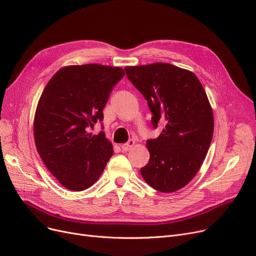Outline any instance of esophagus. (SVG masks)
I'll return each mask as SVG.
<instances>
[{"label": "esophagus", "mask_w": 256, "mask_h": 256, "mask_svg": "<svg viewBox=\"0 0 256 256\" xmlns=\"http://www.w3.org/2000/svg\"><path fill=\"white\" fill-rule=\"evenodd\" d=\"M134 145H135V141H134V140H128V142H126V143L121 145V148H122L124 152H128V150H132V147Z\"/></svg>", "instance_id": "1"}]
</instances>
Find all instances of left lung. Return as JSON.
Wrapping results in <instances>:
<instances>
[{"label":"left lung","instance_id":"1","mask_svg":"<svg viewBox=\"0 0 256 256\" xmlns=\"http://www.w3.org/2000/svg\"><path fill=\"white\" fill-rule=\"evenodd\" d=\"M124 70L148 102L154 128L164 126L156 139L147 140L150 158L142 178L158 192H176L196 176L212 142L214 116L204 88L192 72L168 63Z\"/></svg>","mask_w":256,"mask_h":256}]
</instances>
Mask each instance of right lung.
Instances as JSON below:
<instances>
[{
	"mask_svg": "<svg viewBox=\"0 0 256 256\" xmlns=\"http://www.w3.org/2000/svg\"><path fill=\"white\" fill-rule=\"evenodd\" d=\"M120 67L70 65L48 80L34 117L37 152L66 189L80 192L96 182L113 154L104 132L89 128L104 119L113 87L124 78Z\"/></svg>",
	"mask_w": 256,
	"mask_h": 256,
	"instance_id": "1",
	"label": "right lung"
}]
</instances>
